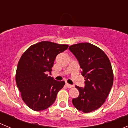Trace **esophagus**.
I'll return each instance as SVG.
<instances>
[{
    "instance_id": "1",
    "label": "esophagus",
    "mask_w": 128,
    "mask_h": 128,
    "mask_svg": "<svg viewBox=\"0 0 128 128\" xmlns=\"http://www.w3.org/2000/svg\"><path fill=\"white\" fill-rule=\"evenodd\" d=\"M66 87H68V88H72V87H74V86H72V85H70V84H68V83L66 84Z\"/></svg>"
}]
</instances>
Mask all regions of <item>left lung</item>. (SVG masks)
I'll return each mask as SVG.
<instances>
[{
  "mask_svg": "<svg viewBox=\"0 0 128 128\" xmlns=\"http://www.w3.org/2000/svg\"><path fill=\"white\" fill-rule=\"evenodd\" d=\"M85 77L84 87L76 86L79 95L72 99L78 110L90 113L104 104L113 83V72L110 61L104 51L96 46L82 42L69 46Z\"/></svg>",
  "mask_w": 128,
  "mask_h": 128,
  "instance_id": "8db88e82",
  "label": "left lung"
}]
</instances>
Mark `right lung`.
<instances>
[{"instance_id":"1","label":"right lung","mask_w":128,"mask_h":128,"mask_svg":"<svg viewBox=\"0 0 128 128\" xmlns=\"http://www.w3.org/2000/svg\"><path fill=\"white\" fill-rule=\"evenodd\" d=\"M50 41H41L28 48L18 63L16 83L28 107L41 111L52 105L58 92L65 85L46 74L52 70L56 57L68 48Z\"/></svg>"}]
</instances>
